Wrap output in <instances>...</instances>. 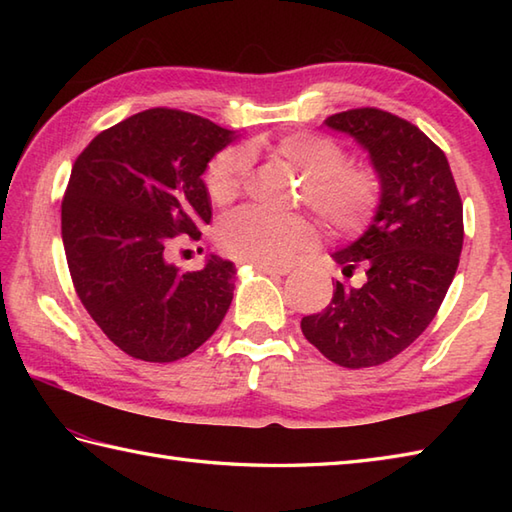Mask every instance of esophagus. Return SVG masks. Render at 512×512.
Returning <instances> with one entry per match:
<instances>
[{
  "instance_id": "obj_1",
  "label": "esophagus",
  "mask_w": 512,
  "mask_h": 512,
  "mask_svg": "<svg viewBox=\"0 0 512 512\" xmlns=\"http://www.w3.org/2000/svg\"><path fill=\"white\" fill-rule=\"evenodd\" d=\"M259 273L273 275V277H284L290 273V266H273V264H255Z\"/></svg>"
}]
</instances>
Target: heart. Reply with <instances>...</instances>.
<instances>
[{"mask_svg": "<svg viewBox=\"0 0 512 512\" xmlns=\"http://www.w3.org/2000/svg\"><path fill=\"white\" fill-rule=\"evenodd\" d=\"M270 154L303 180V202L336 233H358L374 220L383 198L378 173L367 165H347L345 147L332 136L292 132L270 145ZM248 154L224 149L206 167V193L215 204L233 202L244 189ZM319 231L306 217H273L253 209L237 211L217 228L226 255L250 264H281L317 244Z\"/></svg>", "mask_w": 512, "mask_h": 512, "instance_id": "obj_1", "label": "heart"}]
</instances>
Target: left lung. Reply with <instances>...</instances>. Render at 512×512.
I'll list each match as a JSON object with an SVG mask.
<instances>
[{
	"mask_svg": "<svg viewBox=\"0 0 512 512\" xmlns=\"http://www.w3.org/2000/svg\"><path fill=\"white\" fill-rule=\"evenodd\" d=\"M367 149L383 184L374 222L334 253L343 275L330 306L301 319V332L341 367H374L398 356L436 317L460 264L462 200L444 151L405 118L358 107L325 118Z\"/></svg>",
	"mask_w": 512,
	"mask_h": 512,
	"instance_id": "8db88e82",
	"label": "left lung"
}]
</instances>
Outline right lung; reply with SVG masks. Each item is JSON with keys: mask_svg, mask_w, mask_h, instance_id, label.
Here are the masks:
<instances>
[{"mask_svg": "<svg viewBox=\"0 0 512 512\" xmlns=\"http://www.w3.org/2000/svg\"><path fill=\"white\" fill-rule=\"evenodd\" d=\"M233 132L182 110L154 107L105 129L74 160L61 237L76 295L129 356L171 363L209 339L233 301L235 266L211 255L180 273V235L211 222L202 173Z\"/></svg>", "mask_w": 512, "mask_h": 512, "instance_id": "right-lung-1", "label": "right lung"}]
</instances>
